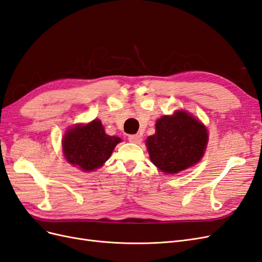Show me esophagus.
I'll return each instance as SVG.
<instances>
[{"label":"esophagus","instance_id":"esophagus-1","mask_svg":"<svg viewBox=\"0 0 262 262\" xmlns=\"http://www.w3.org/2000/svg\"><path fill=\"white\" fill-rule=\"evenodd\" d=\"M128 140L133 143H140L141 142V136L140 135H129Z\"/></svg>","mask_w":262,"mask_h":262}]
</instances>
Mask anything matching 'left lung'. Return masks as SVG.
<instances>
[{
	"instance_id": "left-lung-1",
	"label": "left lung",
	"mask_w": 262,
	"mask_h": 262,
	"mask_svg": "<svg viewBox=\"0 0 262 262\" xmlns=\"http://www.w3.org/2000/svg\"><path fill=\"white\" fill-rule=\"evenodd\" d=\"M207 143L206 126L183 110L160 117L156 134L146 140L151 162L165 174L180 173L197 164Z\"/></svg>"
}]
</instances>
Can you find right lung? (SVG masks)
Returning a JSON list of instances; mask_svg holds the SVG:
<instances>
[{"mask_svg":"<svg viewBox=\"0 0 262 262\" xmlns=\"http://www.w3.org/2000/svg\"><path fill=\"white\" fill-rule=\"evenodd\" d=\"M121 138L108 136L100 120L69 128L63 136L62 147L66 161L83 172L95 171L104 164Z\"/></svg>","mask_w":262,"mask_h":262,"instance_id":"right-lung-1","label":"right lung"}]
</instances>
